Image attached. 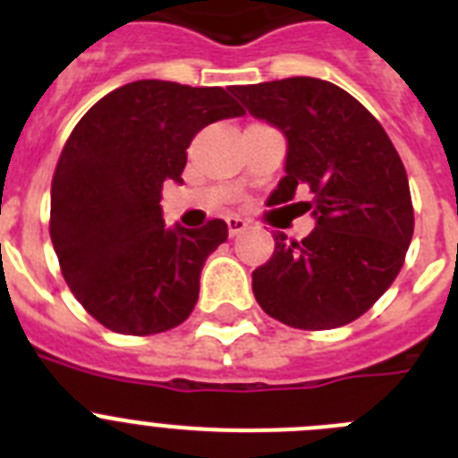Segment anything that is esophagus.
<instances>
[{
	"instance_id": "34e87169",
	"label": "esophagus",
	"mask_w": 458,
	"mask_h": 458,
	"mask_svg": "<svg viewBox=\"0 0 458 458\" xmlns=\"http://www.w3.org/2000/svg\"><path fill=\"white\" fill-rule=\"evenodd\" d=\"M226 226H229V236H238V233H242L245 229L250 226L248 220H242V217L238 216H232V217H226Z\"/></svg>"
}]
</instances>
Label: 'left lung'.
<instances>
[{"label": "left lung", "instance_id": "left-lung-1", "mask_svg": "<svg viewBox=\"0 0 458 458\" xmlns=\"http://www.w3.org/2000/svg\"><path fill=\"white\" fill-rule=\"evenodd\" d=\"M232 93L286 137V174L268 201L286 204L305 185L311 201L301 204L317 222L301 242L275 233L273 257L252 273L254 298L301 330L355 321L390 289L411 245L402 157L367 107L333 82L289 78Z\"/></svg>", "mask_w": 458, "mask_h": 458}]
</instances>
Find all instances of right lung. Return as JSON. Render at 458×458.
<instances>
[{"label": "right lung", "instance_id": "right-lung-1", "mask_svg": "<svg viewBox=\"0 0 458 458\" xmlns=\"http://www.w3.org/2000/svg\"><path fill=\"white\" fill-rule=\"evenodd\" d=\"M222 87L137 80L89 109L52 179L50 236L64 279L84 310L121 335L181 326L199 298L225 220L165 226V181L183 183L185 148L201 128L242 116Z\"/></svg>", "mask_w": 458, "mask_h": 458}]
</instances>
